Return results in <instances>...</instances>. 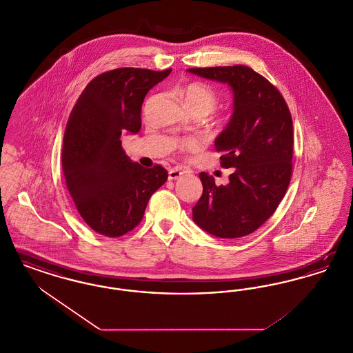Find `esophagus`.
<instances>
[{"label": "esophagus", "instance_id": "obj_1", "mask_svg": "<svg viewBox=\"0 0 353 353\" xmlns=\"http://www.w3.org/2000/svg\"><path fill=\"white\" fill-rule=\"evenodd\" d=\"M181 174H183V172L180 169H170L168 172V179L169 180H177L181 177Z\"/></svg>", "mask_w": 353, "mask_h": 353}]
</instances>
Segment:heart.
Returning a JSON list of instances; mask_svg holds the SVG:
<instances>
[{
    "label": "heart",
    "instance_id": "b5f03b06",
    "mask_svg": "<svg viewBox=\"0 0 353 353\" xmlns=\"http://www.w3.org/2000/svg\"><path fill=\"white\" fill-rule=\"evenodd\" d=\"M184 99L185 108L189 114L209 115L219 105V95L209 85L202 83H190L181 91ZM180 150H193L199 145L194 139H184L176 143Z\"/></svg>",
    "mask_w": 353,
    "mask_h": 353
}]
</instances>
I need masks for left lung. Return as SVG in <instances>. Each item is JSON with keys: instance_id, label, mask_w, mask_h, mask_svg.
I'll use <instances>...</instances> for the list:
<instances>
[{"instance_id": "left-lung-1", "label": "left lung", "mask_w": 353, "mask_h": 353, "mask_svg": "<svg viewBox=\"0 0 353 353\" xmlns=\"http://www.w3.org/2000/svg\"><path fill=\"white\" fill-rule=\"evenodd\" d=\"M233 90V115L214 141L221 165L233 168L229 184L200 173L202 196L193 221L209 234H252L274 214L291 180L292 119L282 94L248 66L189 68Z\"/></svg>"}]
</instances>
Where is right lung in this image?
Wrapping results in <instances>:
<instances>
[{"label":"right lung","instance_id":"right-lung-1","mask_svg":"<svg viewBox=\"0 0 353 353\" xmlns=\"http://www.w3.org/2000/svg\"><path fill=\"white\" fill-rule=\"evenodd\" d=\"M172 68H115L85 85L68 120L62 169L84 222L117 238L143 219L152 194L168 179L161 165L143 168L121 148V134L141 128V104Z\"/></svg>","mask_w":353,"mask_h":353}]
</instances>
